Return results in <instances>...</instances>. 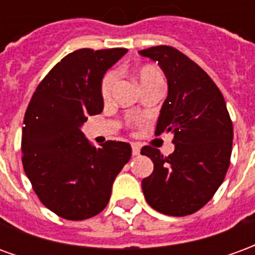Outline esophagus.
Wrapping results in <instances>:
<instances>
[{
  "instance_id": "esophagus-1",
  "label": "esophagus",
  "mask_w": 255,
  "mask_h": 255,
  "mask_svg": "<svg viewBox=\"0 0 255 255\" xmlns=\"http://www.w3.org/2000/svg\"><path fill=\"white\" fill-rule=\"evenodd\" d=\"M140 153V147L138 144H132V155H139Z\"/></svg>"
}]
</instances>
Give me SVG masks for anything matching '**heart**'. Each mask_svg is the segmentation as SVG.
Listing matches in <instances>:
<instances>
[{
  "label": "heart",
  "instance_id": "heart-1",
  "mask_svg": "<svg viewBox=\"0 0 255 255\" xmlns=\"http://www.w3.org/2000/svg\"><path fill=\"white\" fill-rule=\"evenodd\" d=\"M138 79L140 86H147V84L157 83V82H164L162 75L158 69L153 67H143L138 71ZM117 82L116 71H109L105 73V76L101 82V95L104 100H108L112 95V91L115 89V84Z\"/></svg>",
  "mask_w": 255,
  "mask_h": 255
}]
</instances>
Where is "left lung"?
Listing matches in <instances>:
<instances>
[{"label":"left lung","instance_id":"8db88e82","mask_svg":"<svg viewBox=\"0 0 255 255\" xmlns=\"http://www.w3.org/2000/svg\"><path fill=\"white\" fill-rule=\"evenodd\" d=\"M158 63L168 79L155 135L171 132L175 151L168 157L144 146L154 171L142 180L150 206L168 216L198 212L213 198L230 166L234 127L224 97L198 64L166 45L139 50Z\"/></svg>","mask_w":255,"mask_h":255}]
</instances>
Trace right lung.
<instances>
[{"label": "right lung", "instance_id": "obj_1", "mask_svg": "<svg viewBox=\"0 0 255 255\" xmlns=\"http://www.w3.org/2000/svg\"><path fill=\"white\" fill-rule=\"evenodd\" d=\"M126 53L123 47L69 53L42 79L25 111L23 168L39 201L63 219L79 221L101 213L131 158L127 142L108 140L95 147L80 131L89 115L104 109V73Z\"/></svg>", "mask_w": 255, "mask_h": 255}]
</instances>
